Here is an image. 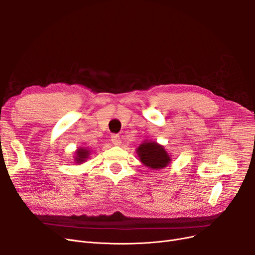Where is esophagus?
<instances>
[{
    "label": "esophagus",
    "mask_w": 255,
    "mask_h": 255,
    "mask_svg": "<svg viewBox=\"0 0 255 255\" xmlns=\"http://www.w3.org/2000/svg\"><path fill=\"white\" fill-rule=\"evenodd\" d=\"M111 138H112V139H111V140H112V143H113L114 145H120L121 140H120V136H119V135L113 134Z\"/></svg>",
    "instance_id": "1"
}]
</instances>
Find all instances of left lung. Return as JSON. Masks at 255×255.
<instances>
[{
	"mask_svg": "<svg viewBox=\"0 0 255 255\" xmlns=\"http://www.w3.org/2000/svg\"><path fill=\"white\" fill-rule=\"evenodd\" d=\"M139 159L151 169H162L171 161L163 146L156 142H144L137 148Z\"/></svg>",
	"mask_w": 255,
	"mask_h": 255,
	"instance_id": "1",
	"label": "left lung"
}]
</instances>
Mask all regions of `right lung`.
Segmentation results:
<instances>
[{
	"label": "right lung",
	"instance_id": "add662e5",
	"mask_svg": "<svg viewBox=\"0 0 255 255\" xmlns=\"http://www.w3.org/2000/svg\"><path fill=\"white\" fill-rule=\"evenodd\" d=\"M90 152L87 150H83V148H79L77 151V156H76V161L77 162H83L87 157H89Z\"/></svg>",
	"mask_w": 255,
	"mask_h": 255
}]
</instances>
